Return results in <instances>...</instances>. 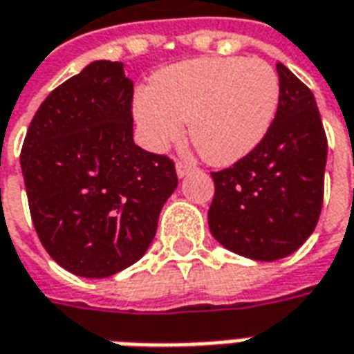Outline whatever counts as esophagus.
<instances>
[{
	"label": "esophagus",
	"mask_w": 354,
	"mask_h": 354,
	"mask_svg": "<svg viewBox=\"0 0 354 354\" xmlns=\"http://www.w3.org/2000/svg\"><path fill=\"white\" fill-rule=\"evenodd\" d=\"M192 170H193L192 165H187V162H184V161H178L176 162V174H178V178L187 176V174H189Z\"/></svg>",
	"instance_id": "1"
}]
</instances>
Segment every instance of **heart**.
Masks as SVG:
<instances>
[{
	"label": "heart",
	"instance_id": "obj_1",
	"mask_svg": "<svg viewBox=\"0 0 354 354\" xmlns=\"http://www.w3.org/2000/svg\"><path fill=\"white\" fill-rule=\"evenodd\" d=\"M281 81L258 58L212 57L169 66L151 87L134 94L132 111L142 140L162 151L189 136L203 159L218 167L252 153L271 131Z\"/></svg>",
	"mask_w": 354,
	"mask_h": 354
}]
</instances>
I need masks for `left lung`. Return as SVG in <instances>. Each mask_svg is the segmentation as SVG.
<instances>
[{
	"mask_svg": "<svg viewBox=\"0 0 354 354\" xmlns=\"http://www.w3.org/2000/svg\"><path fill=\"white\" fill-rule=\"evenodd\" d=\"M281 104L271 131L252 153L212 172L208 208L212 237L250 260L274 261L296 252L319 222L328 144L315 96L277 64Z\"/></svg>",
	"mask_w": 354,
	"mask_h": 354,
	"instance_id": "obj_1",
	"label": "left lung"
}]
</instances>
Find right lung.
<instances>
[{"label":"right lung","instance_id":"obj_1","mask_svg":"<svg viewBox=\"0 0 354 354\" xmlns=\"http://www.w3.org/2000/svg\"><path fill=\"white\" fill-rule=\"evenodd\" d=\"M132 93L121 62L94 60L43 100L22 146L37 237L77 277L136 263L178 185L174 162L132 140Z\"/></svg>","mask_w":354,"mask_h":354}]
</instances>
